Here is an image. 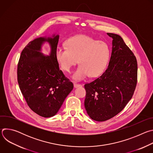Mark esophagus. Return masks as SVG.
Instances as JSON below:
<instances>
[{"mask_svg": "<svg viewBox=\"0 0 153 153\" xmlns=\"http://www.w3.org/2000/svg\"><path fill=\"white\" fill-rule=\"evenodd\" d=\"M81 86L80 84L77 83H74V86L75 87V88H77V87H79V86Z\"/></svg>", "mask_w": 153, "mask_h": 153, "instance_id": "obj_1", "label": "esophagus"}]
</instances>
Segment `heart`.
Wrapping results in <instances>:
<instances>
[{"instance_id":"obj_1","label":"heart","mask_w":153,"mask_h":153,"mask_svg":"<svg viewBox=\"0 0 153 153\" xmlns=\"http://www.w3.org/2000/svg\"><path fill=\"white\" fill-rule=\"evenodd\" d=\"M67 47H57L56 59L60 67L70 73L79 62L80 64L73 74L75 80H82L90 74L99 76L105 70L110 57V50L103 42L85 35H78L70 38Z\"/></svg>"}]
</instances>
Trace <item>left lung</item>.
Wrapping results in <instances>:
<instances>
[{
    "label": "left lung",
    "mask_w": 153,
    "mask_h": 153,
    "mask_svg": "<svg viewBox=\"0 0 153 153\" xmlns=\"http://www.w3.org/2000/svg\"><path fill=\"white\" fill-rule=\"evenodd\" d=\"M113 38L112 53L105 71L85 83V108L94 120L103 122L116 116L132 98L137 82V62L132 51L117 34Z\"/></svg>",
    "instance_id": "1"
}]
</instances>
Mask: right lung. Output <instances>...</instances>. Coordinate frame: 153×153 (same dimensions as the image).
<instances>
[{"instance_id":"1","label":"right lung","mask_w":153,"mask_h":153,"mask_svg":"<svg viewBox=\"0 0 153 153\" xmlns=\"http://www.w3.org/2000/svg\"><path fill=\"white\" fill-rule=\"evenodd\" d=\"M59 39L57 35L30 42L22 51L17 65V82L22 94L31 110L43 117L56 114L74 86L59 70L56 59ZM45 41L52 48L48 56L39 52Z\"/></svg>"}]
</instances>
